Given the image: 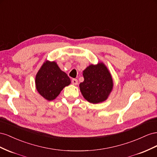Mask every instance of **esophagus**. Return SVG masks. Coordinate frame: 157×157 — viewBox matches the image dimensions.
<instances>
[{
    "label": "esophagus",
    "mask_w": 157,
    "mask_h": 157,
    "mask_svg": "<svg viewBox=\"0 0 157 157\" xmlns=\"http://www.w3.org/2000/svg\"><path fill=\"white\" fill-rule=\"evenodd\" d=\"M71 83H72V84L74 85V86H76V85L78 84V80L76 79H73L71 80Z\"/></svg>",
    "instance_id": "obj_1"
}]
</instances>
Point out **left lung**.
Listing matches in <instances>:
<instances>
[{"mask_svg":"<svg viewBox=\"0 0 157 157\" xmlns=\"http://www.w3.org/2000/svg\"><path fill=\"white\" fill-rule=\"evenodd\" d=\"M84 81L79 89L85 99L93 104L105 101L113 89V79L102 62L90 64L83 71Z\"/></svg>","mask_w":157,"mask_h":157,"instance_id":"1","label":"left lung"}]
</instances>
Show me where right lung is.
<instances>
[{"label": "right lung", "mask_w": 157, "mask_h": 157, "mask_svg": "<svg viewBox=\"0 0 157 157\" xmlns=\"http://www.w3.org/2000/svg\"><path fill=\"white\" fill-rule=\"evenodd\" d=\"M37 91L47 101H52L71 83L70 78L62 71L55 61L46 60L35 76Z\"/></svg>", "instance_id": "1"}]
</instances>
